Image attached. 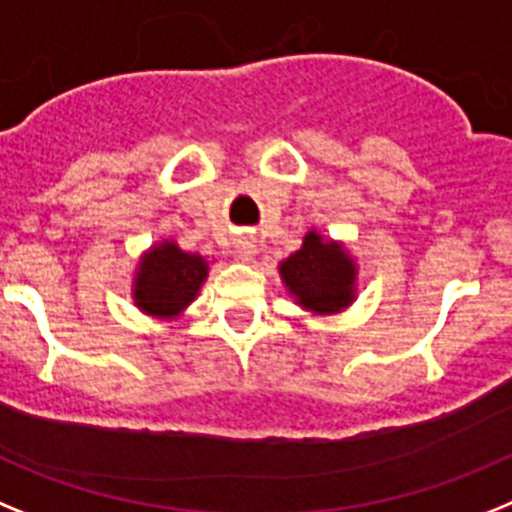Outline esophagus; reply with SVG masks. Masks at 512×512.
Masks as SVG:
<instances>
[{"instance_id": "34e87169", "label": "esophagus", "mask_w": 512, "mask_h": 512, "mask_svg": "<svg viewBox=\"0 0 512 512\" xmlns=\"http://www.w3.org/2000/svg\"><path fill=\"white\" fill-rule=\"evenodd\" d=\"M234 255L242 262H252L257 255V244L252 237H239L237 244H234Z\"/></svg>"}]
</instances>
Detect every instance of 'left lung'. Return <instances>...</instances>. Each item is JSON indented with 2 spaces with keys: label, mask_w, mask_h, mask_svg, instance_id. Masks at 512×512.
<instances>
[{
  "label": "left lung",
  "mask_w": 512,
  "mask_h": 512,
  "mask_svg": "<svg viewBox=\"0 0 512 512\" xmlns=\"http://www.w3.org/2000/svg\"><path fill=\"white\" fill-rule=\"evenodd\" d=\"M278 273L293 304L314 317L342 314L358 299V262L348 247L309 229L293 255L278 262Z\"/></svg>",
  "instance_id": "8db88e82"
}]
</instances>
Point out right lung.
I'll return each mask as SVG.
<instances>
[{
    "label": "right lung",
    "instance_id": "right-lung-1",
    "mask_svg": "<svg viewBox=\"0 0 512 512\" xmlns=\"http://www.w3.org/2000/svg\"><path fill=\"white\" fill-rule=\"evenodd\" d=\"M208 265L198 252L180 250L175 239H159L141 252L131 281L133 306L151 319L175 322L198 299L208 278Z\"/></svg>",
    "mask_w": 512,
    "mask_h": 512
}]
</instances>
